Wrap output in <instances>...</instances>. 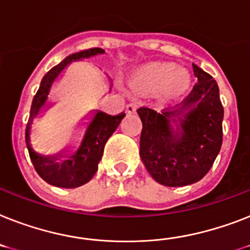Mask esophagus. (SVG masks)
<instances>
[{"label":"esophagus","instance_id":"34e87169","mask_svg":"<svg viewBox=\"0 0 250 250\" xmlns=\"http://www.w3.org/2000/svg\"><path fill=\"white\" fill-rule=\"evenodd\" d=\"M136 109H137V105L136 104H127L125 105V111L128 113V114H133V113H136Z\"/></svg>","mask_w":250,"mask_h":250}]
</instances>
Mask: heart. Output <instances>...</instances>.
Wrapping results in <instances>:
<instances>
[{
  "instance_id": "b5f03b06",
  "label": "heart",
  "mask_w": 250,
  "mask_h": 250,
  "mask_svg": "<svg viewBox=\"0 0 250 250\" xmlns=\"http://www.w3.org/2000/svg\"><path fill=\"white\" fill-rule=\"evenodd\" d=\"M188 83V74L176 72L171 64H150L136 77V86L143 92H155L164 88L168 92L177 93L185 90Z\"/></svg>"
}]
</instances>
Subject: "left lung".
Returning a JSON list of instances; mask_svg holds the SVG:
<instances>
[{"label":"left lung","mask_w":250,"mask_h":250,"mask_svg":"<svg viewBox=\"0 0 250 250\" xmlns=\"http://www.w3.org/2000/svg\"><path fill=\"white\" fill-rule=\"evenodd\" d=\"M192 70L198 82L176 110L157 113L149 106L137 109L143 122L140 157L151 177L169 188L202 180L222 146L224 106L218 84L195 64ZM184 114L180 132L174 134L169 118Z\"/></svg>","instance_id":"left-lung-1"}]
</instances>
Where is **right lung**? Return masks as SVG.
Returning a JSON list of instances; mask_svg holds the SVG:
<instances>
[{
    "instance_id": "obj_1",
    "label": "right lung",
    "mask_w": 250,
    "mask_h": 250,
    "mask_svg": "<svg viewBox=\"0 0 250 250\" xmlns=\"http://www.w3.org/2000/svg\"><path fill=\"white\" fill-rule=\"evenodd\" d=\"M104 54V50L99 47H92L88 50L76 52V54L69 55L60 64L55 65L50 69L41 81V86L37 93L34 95L32 106H30V115L26 123L25 128V143L29 157L34 166V169L40 174L46 182L50 185L58 186V188H74L78 186L87 184L93 174L97 172V166L101 160L103 153H104V146L107 139L110 137L117 127L119 125L121 121L125 118V111L117 115H109L105 113L99 111L93 121L91 122L90 127L87 129L86 136L82 141V145L76 154L62 163H55L52 160L42 158L34 153L33 149L30 147L29 144V129L30 123L33 118L40 111L41 106H43L46 97H47L48 90L51 87L54 79L59 76V73L68 65L72 60H77L81 58H90L92 55Z\"/></svg>"
}]
</instances>
